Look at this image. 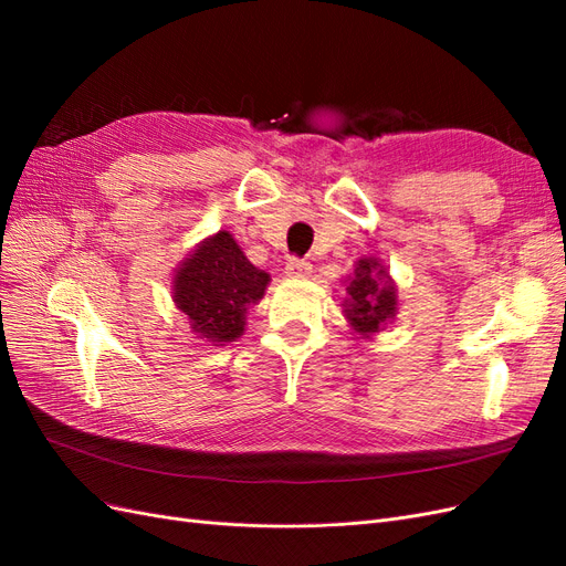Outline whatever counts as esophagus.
<instances>
[{"label":"esophagus","instance_id":"1","mask_svg":"<svg viewBox=\"0 0 566 566\" xmlns=\"http://www.w3.org/2000/svg\"><path fill=\"white\" fill-rule=\"evenodd\" d=\"M310 271H312V264L306 260H300V256H290L285 262V276L290 279H304L310 276Z\"/></svg>","mask_w":566,"mask_h":566}]
</instances>
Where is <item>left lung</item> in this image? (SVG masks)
Here are the masks:
<instances>
[{
    "instance_id": "obj_1",
    "label": "left lung",
    "mask_w": 566,
    "mask_h": 566,
    "mask_svg": "<svg viewBox=\"0 0 566 566\" xmlns=\"http://www.w3.org/2000/svg\"><path fill=\"white\" fill-rule=\"evenodd\" d=\"M347 318L361 335L378 333L397 312V287L385 276L378 260H358L354 279L347 285Z\"/></svg>"
}]
</instances>
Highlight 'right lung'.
Masks as SVG:
<instances>
[{"instance_id": "1", "label": "right lung", "mask_w": 566, "mask_h": 566, "mask_svg": "<svg viewBox=\"0 0 566 566\" xmlns=\"http://www.w3.org/2000/svg\"><path fill=\"white\" fill-rule=\"evenodd\" d=\"M269 273L248 262L233 235L208 238L175 276V302L193 331L210 342H233L245 331L248 306L260 302Z\"/></svg>"}]
</instances>
